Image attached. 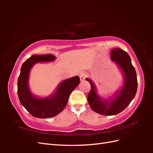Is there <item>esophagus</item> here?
Returning <instances> with one entry per match:
<instances>
[{
    "mask_svg": "<svg viewBox=\"0 0 153 153\" xmlns=\"http://www.w3.org/2000/svg\"><path fill=\"white\" fill-rule=\"evenodd\" d=\"M79 76L80 79L83 81L85 79L87 75H86L85 72H84V71H82V72H80V74H79Z\"/></svg>",
    "mask_w": 153,
    "mask_h": 153,
    "instance_id": "1",
    "label": "esophagus"
}]
</instances>
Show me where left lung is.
Returning <instances> with one entry per match:
<instances>
[{
  "label": "left lung",
  "instance_id": "left-lung-1",
  "mask_svg": "<svg viewBox=\"0 0 153 153\" xmlns=\"http://www.w3.org/2000/svg\"><path fill=\"white\" fill-rule=\"evenodd\" d=\"M110 57L122 70L124 77L122 89L116 93L112 99L108 100L102 99L97 94L91 80L86 78L91 87L87 96L89 105L93 111L104 116L116 115L123 111L134 99L137 89V74L129 54L120 48H114L111 50Z\"/></svg>",
  "mask_w": 153,
  "mask_h": 153
}]
</instances>
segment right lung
Returning <instances> with one entry per match:
<instances>
[{"mask_svg": "<svg viewBox=\"0 0 153 153\" xmlns=\"http://www.w3.org/2000/svg\"><path fill=\"white\" fill-rule=\"evenodd\" d=\"M52 54H35L22 64L18 79V95L22 106L35 118H48L56 116L66 108L71 91L79 85L78 76L65 79L58 85L53 95L45 98H37L29 89L28 82L31 67L37 62H51L55 60Z\"/></svg>", "mask_w": 153, "mask_h": 153, "instance_id": "1", "label": "right lung"}]
</instances>
